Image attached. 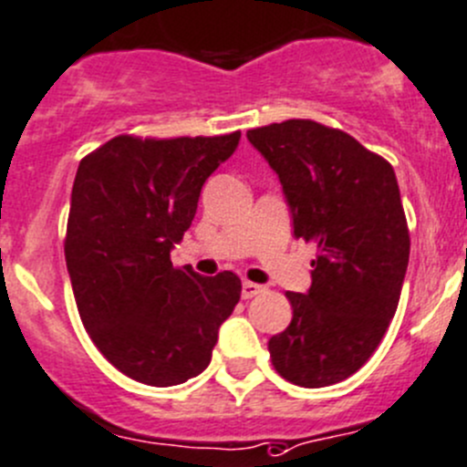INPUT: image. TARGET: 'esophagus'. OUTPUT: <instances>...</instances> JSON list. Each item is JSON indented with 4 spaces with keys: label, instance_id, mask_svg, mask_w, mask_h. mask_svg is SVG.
Wrapping results in <instances>:
<instances>
[{
    "label": "esophagus",
    "instance_id": "esophagus-1",
    "mask_svg": "<svg viewBox=\"0 0 467 467\" xmlns=\"http://www.w3.org/2000/svg\"><path fill=\"white\" fill-rule=\"evenodd\" d=\"M262 292H265V287H262V285L251 283V280H244V285H242V296L244 298H253V296H257V294H262Z\"/></svg>",
    "mask_w": 467,
    "mask_h": 467
}]
</instances>
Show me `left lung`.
<instances>
[{
	"mask_svg": "<svg viewBox=\"0 0 467 467\" xmlns=\"http://www.w3.org/2000/svg\"><path fill=\"white\" fill-rule=\"evenodd\" d=\"M283 184L294 237L317 244L312 285L287 292L292 321L269 339L275 372L326 388L358 372L400 303L410 237L400 184L383 157L315 120L248 130Z\"/></svg>",
	"mask_w": 467,
	"mask_h": 467,
	"instance_id": "1",
	"label": "left lung"
}]
</instances>
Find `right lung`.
Segmentation results:
<instances>
[{"label": "right lung", "instance_id": "right-lung-1", "mask_svg": "<svg viewBox=\"0 0 467 467\" xmlns=\"http://www.w3.org/2000/svg\"><path fill=\"white\" fill-rule=\"evenodd\" d=\"M239 139L116 137L79 161L67 274L86 333L134 381L169 388L198 377L242 296L233 271L210 278L171 262L202 184Z\"/></svg>", "mask_w": 467, "mask_h": 467}]
</instances>
